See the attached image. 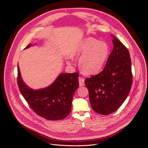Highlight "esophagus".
<instances>
[{
  "mask_svg": "<svg viewBox=\"0 0 148 148\" xmlns=\"http://www.w3.org/2000/svg\"><path fill=\"white\" fill-rule=\"evenodd\" d=\"M78 79H79V86L80 87H82V86H84V85H85V83H84V79L81 77H79L78 78Z\"/></svg>",
  "mask_w": 148,
  "mask_h": 148,
  "instance_id": "obj_1",
  "label": "esophagus"
}]
</instances>
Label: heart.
Segmentation results:
<instances>
[{
    "instance_id": "b5f03b06",
    "label": "heart",
    "mask_w": 148,
    "mask_h": 148,
    "mask_svg": "<svg viewBox=\"0 0 148 148\" xmlns=\"http://www.w3.org/2000/svg\"><path fill=\"white\" fill-rule=\"evenodd\" d=\"M110 53L108 44L92 37L82 39L73 49L71 56L79 59L78 65L82 73L92 75L99 73L104 66ZM69 64V62H68Z\"/></svg>"
}]
</instances>
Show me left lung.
<instances>
[{
  "label": "left lung",
  "mask_w": 148,
  "mask_h": 148,
  "mask_svg": "<svg viewBox=\"0 0 148 148\" xmlns=\"http://www.w3.org/2000/svg\"><path fill=\"white\" fill-rule=\"evenodd\" d=\"M111 36L113 50L104 69L98 74L85 79L91 107L101 115L116 111L127 98L132 85L129 51L114 36Z\"/></svg>",
  "instance_id": "obj_1"
}]
</instances>
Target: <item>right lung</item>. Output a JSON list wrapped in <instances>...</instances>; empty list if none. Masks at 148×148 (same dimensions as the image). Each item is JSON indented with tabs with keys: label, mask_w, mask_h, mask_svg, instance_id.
Listing matches in <instances>:
<instances>
[{
	"label": "right lung",
	"mask_w": 148,
	"mask_h": 148,
	"mask_svg": "<svg viewBox=\"0 0 148 148\" xmlns=\"http://www.w3.org/2000/svg\"><path fill=\"white\" fill-rule=\"evenodd\" d=\"M30 46L29 44L26 49ZM78 75V73H61L50 86L34 90L23 81L17 65V84L21 94L35 113L48 120H60L69 115L74 94L79 86Z\"/></svg>",
	"instance_id": "1"
}]
</instances>
